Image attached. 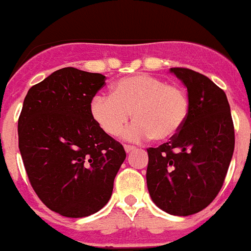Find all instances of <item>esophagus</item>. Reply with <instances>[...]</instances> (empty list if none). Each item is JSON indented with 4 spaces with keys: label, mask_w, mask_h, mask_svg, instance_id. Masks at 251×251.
Listing matches in <instances>:
<instances>
[{
    "label": "esophagus",
    "mask_w": 251,
    "mask_h": 251,
    "mask_svg": "<svg viewBox=\"0 0 251 251\" xmlns=\"http://www.w3.org/2000/svg\"><path fill=\"white\" fill-rule=\"evenodd\" d=\"M124 148H125V151H126V153H131L132 151H135V147H134V145H129V144H125L124 145Z\"/></svg>",
    "instance_id": "esophagus-1"
}]
</instances>
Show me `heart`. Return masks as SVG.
I'll use <instances>...</instances> for the list:
<instances>
[{
	"instance_id": "obj_1",
	"label": "heart",
	"mask_w": 251,
	"mask_h": 251,
	"mask_svg": "<svg viewBox=\"0 0 251 251\" xmlns=\"http://www.w3.org/2000/svg\"><path fill=\"white\" fill-rule=\"evenodd\" d=\"M135 122L126 130L130 140L151 138L165 142L177 135L190 112L184 88L149 74H138L116 81L112 94L100 93L90 102V113L103 131L119 135L130 117Z\"/></svg>"
}]
</instances>
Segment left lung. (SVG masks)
Returning a JSON list of instances; mask_svg holds the SVG:
<instances>
[{
    "label": "left lung",
    "instance_id": "1",
    "mask_svg": "<svg viewBox=\"0 0 251 251\" xmlns=\"http://www.w3.org/2000/svg\"><path fill=\"white\" fill-rule=\"evenodd\" d=\"M185 84L190 112L177 135L148 148L147 185L158 207L190 216L218 195L235 149V129L226 93L201 73L172 67Z\"/></svg>",
    "mask_w": 251,
    "mask_h": 251
}]
</instances>
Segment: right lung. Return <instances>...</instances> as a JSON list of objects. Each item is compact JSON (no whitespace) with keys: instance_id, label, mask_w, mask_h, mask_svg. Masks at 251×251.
<instances>
[{"instance_id":"add662e5","label":"right lung","mask_w":251,"mask_h":251,"mask_svg":"<svg viewBox=\"0 0 251 251\" xmlns=\"http://www.w3.org/2000/svg\"><path fill=\"white\" fill-rule=\"evenodd\" d=\"M106 76L75 67L29 89L19 116V149L38 198L61 216L81 218L109 201L125 149L100 129L90 102Z\"/></svg>"}]
</instances>
